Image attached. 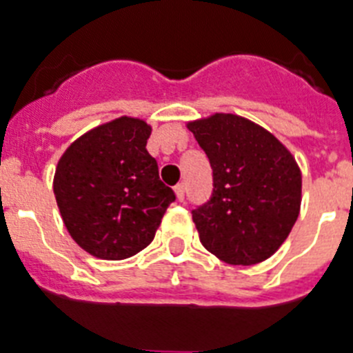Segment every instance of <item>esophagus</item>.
<instances>
[{
  "label": "esophagus",
  "mask_w": 353,
  "mask_h": 353,
  "mask_svg": "<svg viewBox=\"0 0 353 353\" xmlns=\"http://www.w3.org/2000/svg\"><path fill=\"white\" fill-rule=\"evenodd\" d=\"M174 192H176L177 201H185V185H183V183H179V185H176V188H174Z\"/></svg>",
  "instance_id": "1"
}]
</instances>
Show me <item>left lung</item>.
I'll return each mask as SVG.
<instances>
[{
	"label": "left lung",
	"mask_w": 353,
	"mask_h": 353,
	"mask_svg": "<svg viewBox=\"0 0 353 353\" xmlns=\"http://www.w3.org/2000/svg\"><path fill=\"white\" fill-rule=\"evenodd\" d=\"M186 127L213 170L212 197L192 210L201 244L232 265L268 260L300 215L301 172L294 156L263 127L230 112Z\"/></svg>",
	"instance_id": "8db88e82"
}]
</instances>
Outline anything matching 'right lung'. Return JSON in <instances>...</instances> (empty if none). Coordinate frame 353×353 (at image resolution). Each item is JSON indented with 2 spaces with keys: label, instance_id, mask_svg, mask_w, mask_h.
Here are the masks:
<instances>
[{
  "label": "right lung",
  "instance_id": "1",
  "mask_svg": "<svg viewBox=\"0 0 353 353\" xmlns=\"http://www.w3.org/2000/svg\"><path fill=\"white\" fill-rule=\"evenodd\" d=\"M150 125L120 117L94 127L62 154L53 194L71 239L97 259L123 260L152 242L176 201L147 152Z\"/></svg>",
  "mask_w": 353,
  "mask_h": 353
}]
</instances>
